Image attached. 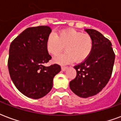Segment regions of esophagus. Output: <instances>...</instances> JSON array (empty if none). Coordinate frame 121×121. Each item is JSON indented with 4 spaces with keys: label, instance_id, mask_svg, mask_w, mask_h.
<instances>
[{
    "label": "esophagus",
    "instance_id": "obj_1",
    "mask_svg": "<svg viewBox=\"0 0 121 121\" xmlns=\"http://www.w3.org/2000/svg\"><path fill=\"white\" fill-rule=\"evenodd\" d=\"M67 69H68L67 67H61V70L62 71H65Z\"/></svg>",
    "mask_w": 121,
    "mask_h": 121
}]
</instances>
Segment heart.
<instances>
[{"label":"heart","mask_w":121,"mask_h":121,"mask_svg":"<svg viewBox=\"0 0 121 121\" xmlns=\"http://www.w3.org/2000/svg\"><path fill=\"white\" fill-rule=\"evenodd\" d=\"M47 51L54 56L64 50V54L54 58V61L64 65L73 61L81 63L90 56L93 49V40L89 34L73 29L61 30L56 35L51 33L46 42Z\"/></svg>","instance_id":"b5f03b06"}]
</instances>
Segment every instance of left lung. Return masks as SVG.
<instances>
[{
    "label": "left lung",
    "mask_w": 121,
    "mask_h": 121,
    "mask_svg": "<svg viewBox=\"0 0 121 121\" xmlns=\"http://www.w3.org/2000/svg\"><path fill=\"white\" fill-rule=\"evenodd\" d=\"M85 31L93 40V49L86 60L74 66L77 75L70 82L71 90L82 98L96 95L104 89L111 77L115 60L112 43L108 39L97 30Z\"/></svg>",
    "instance_id": "left-lung-1"
}]
</instances>
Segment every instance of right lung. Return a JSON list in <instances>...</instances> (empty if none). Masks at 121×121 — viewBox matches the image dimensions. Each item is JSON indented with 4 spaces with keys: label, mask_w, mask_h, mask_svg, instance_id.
<instances>
[{
    "label": "right lung",
    "mask_w": 121,
    "mask_h": 121,
    "mask_svg": "<svg viewBox=\"0 0 121 121\" xmlns=\"http://www.w3.org/2000/svg\"><path fill=\"white\" fill-rule=\"evenodd\" d=\"M51 29L48 26L26 28L10 45L8 69L19 91L28 98L39 99L51 90L53 78L61 71L58 64L45 67L52 57L46 42Z\"/></svg>",
    "instance_id": "add662e5"
}]
</instances>
